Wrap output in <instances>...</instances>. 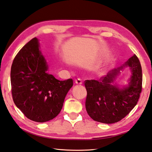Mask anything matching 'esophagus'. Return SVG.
<instances>
[{
  "mask_svg": "<svg viewBox=\"0 0 152 152\" xmlns=\"http://www.w3.org/2000/svg\"><path fill=\"white\" fill-rule=\"evenodd\" d=\"M75 83H76V84H77V85H81V84H82V83H83L82 80H81V79H80V78H78V79H75Z\"/></svg>",
  "mask_w": 152,
  "mask_h": 152,
  "instance_id": "esophagus-1",
  "label": "esophagus"
}]
</instances>
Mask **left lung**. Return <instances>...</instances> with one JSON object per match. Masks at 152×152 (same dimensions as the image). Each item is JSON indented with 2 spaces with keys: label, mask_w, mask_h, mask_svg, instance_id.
Here are the masks:
<instances>
[{
  "label": "left lung",
  "mask_w": 152,
  "mask_h": 152,
  "mask_svg": "<svg viewBox=\"0 0 152 152\" xmlns=\"http://www.w3.org/2000/svg\"><path fill=\"white\" fill-rule=\"evenodd\" d=\"M129 66L132 71L129 84L119 88L111 84L119 71ZM87 95L86 110L96 122L113 124L121 121L136 105L142 88V71L140 62L135 54L122 66L112 70L99 81L84 82Z\"/></svg>",
  "instance_id": "left-lung-1"
}]
</instances>
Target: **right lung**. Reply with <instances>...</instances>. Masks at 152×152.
I'll use <instances>...</instances> for the list:
<instances>
[{"label":"right lung","instance_id":"add662e5","mask_svg":"<svg viewBox=\"0 0 152 152\" xmlns=\"http://www.w3.org/2000/svg\"><path fill=\"white\" fill-rule=\"evenodd\" d=\"M38 39H31L17 53L10 71L14 104L31 121L45 122L58 115L73 79L59 81L48 73Z\"/></svg>","mask_w":152,"mask_h":152}]
</instances>
